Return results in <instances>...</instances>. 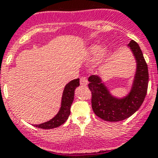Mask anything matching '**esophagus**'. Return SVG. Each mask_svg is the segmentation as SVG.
<instances>
[{
  "label": "esophagus",
  "instance_id": "1",
  "mask_svg": "<svg viewBox=\"0 0 158 158\" xmlns=\"http://www.w3.org/2000/svg\"><path fill=\"white\" fill-rule=\"evenodd\" d=\"M80 84L82 87H85L88 85V81L85 77H81L80 80Z\"/></svg>",
  "mask_w": 158,
  "mask_h": 158
}]
</instances>
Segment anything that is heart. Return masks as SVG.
Here are the masks:
<instances>
[{
	"label": "heart",
	"mask_w": 158,
	"mask_h": 158,
	"mask_svg": "<svg viewBox=\"0 0 158 158\" xmlns=\"http://www.w3.org/2000/svg\"><path fill=\"white\" fill-rule=\"evenodd\" d=\"M104 47H102L101 45H97V44L91 45L86 49L85 54V59L89 60V61L96 59L101 53L102 55H104L105 52L104 51Z\"/></svg>",
	"instance_id": "b5f03b06"
}]
</instances>
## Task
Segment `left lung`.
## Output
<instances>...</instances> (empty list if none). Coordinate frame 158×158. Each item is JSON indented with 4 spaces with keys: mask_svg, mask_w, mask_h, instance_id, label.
Masks as SVG:
<instances>
[{
    "mask_svg": "<svg viewBox=\"0 0 158 158\" xmlns=\"http://www.w3.org/2000/svg\"><path fill=\"white\" fill-rule=\"evenodd\" d=\"M136 62V71L127 95L117 97L110 93L98 75L89 77V88L92 92V107L100 118L109 122H118L129 118L139 109L147 93L149 73L144 56L139 44L131 40L127 45Z\"/></svg>",
    "mask_w": 158,
    "mask_h": 158,
    "instance_id": "left-lung-1",
    "label": "left lung"
}]
</instances>
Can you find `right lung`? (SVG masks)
<instances>
[{
  "label": "right lung",
  "mask_w": 158,
  "mask_h": 158,
  "mask_svg": "<svg viewBox=\"0 0 158 158\" xmlns=\"http://www.w3.org/2000/svg\"><path fill=\"white\" fill-rule=\"evenodd\" d=\"M80 85V79H74L71 81L65 86L62 96L61 107L56 115L46 123L34 125L35 127L41 129H53L63 124L70 114V107L74 99V92L77 87Z\"/></svg>",
  "instance_id": "right-lung-1"
}]
</instances>
